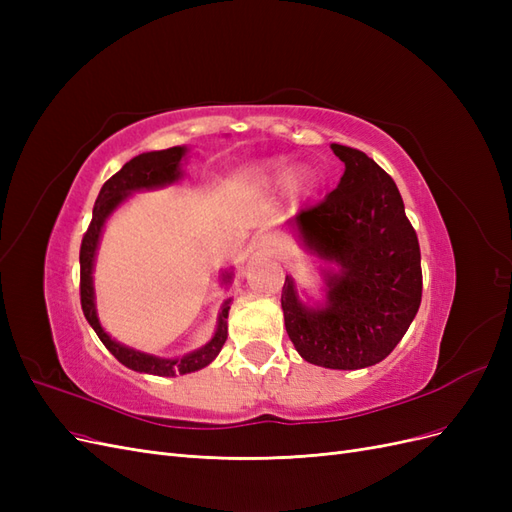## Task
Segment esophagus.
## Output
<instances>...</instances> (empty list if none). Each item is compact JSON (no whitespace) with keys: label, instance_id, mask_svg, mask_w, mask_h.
Returning <instances> with one entry per match:
<instances>
[{"label":"esophagus","instance_id":"34e87169","mask_svg":"<svg viewBox=\"0 0 512 512\" xmlns=\"http://www.w3.org/2000/svg\"><path fill=\"white\" fill-rule=\"evenodd\" d=\"M256 241L262 250H277V247H280V241H277L273 235H260Z\"/></svg>","mask_w":512,"mask_h":512}]
</instances>
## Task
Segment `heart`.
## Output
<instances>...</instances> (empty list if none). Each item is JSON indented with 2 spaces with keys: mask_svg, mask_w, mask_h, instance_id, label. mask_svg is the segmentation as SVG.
<instances>
[{
  "mask_svg": "<svg viewBox=\"0 0 512 512\" xmlns=\"http://www.w3.org/2000/svg\"><path fill=\"white\" fill-rule=\"evenodd\" d=\"M292 175H294V164H292L290 160H280V162L271 164L269 173H267L269 181H275V183H284V181H288ZM297 181L303 183V185L309 181L307 170H301V173L297 175Z\"/></svg>",
  "mask_w": 512,
  "mask_h": 512,
  "instance_id": "heart-1",
  "label": "heart"
}]
</instances>
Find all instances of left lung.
<instances>
[{"mask_svg":"<svg viewBox=\"0 0 512 512\" xmlns=\"http://www.w3.org/2000/svg\"><path fill=\"white\" fill-rule=\"evenodd\" d=\"M331 149L346 164L337 188L290 222L309 252L339 269L324 273L322 307L301 303L286 275L284 324L307 363L363 369L393 352L418 312L421 247L395 181L363 151Z\"/></svg>","mask_w":512,"mask_h":512,"instance_id":"obj_1","label":"left lung"}]
</instances>
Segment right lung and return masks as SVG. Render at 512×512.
Masks as SVG:
<instances>
[{"instance_id": "right-lung-1", "label": "right lung", "mask_w": 512, "mask_h": 512, "mask_svg": "<svg viewBox=\"0 0 512 512\" xmlns=\"http://www.w3.org/2000/svg\"><path fill=\"white\" fill-rule=\"evenodd\" d=\"M185 147H170L162 151H147L141 153V156L132 158L130 162L123 164L119 173H115L111 179H108L102 190L98 194V200L94 205V218H91V224L85 232L83 243H81V307L87 322L91 324V329L96 331L100 337V342L106 346V350L111 352L115 359L126 365L134 371H141V374H153V376H177V374H192V371H198L207 367L215 356L220 354L226 337H228V309L230 301L222 305V312L218 316V329H215V335L211 337V342L205 344L203 348H198L190 354H183L179 359H160V356L138 352L134 348L123 346L115 339H111L96 314V303H94V260H96V250H98V241L102 235V228L111 215L123 200H126L132 192L138 190H153V188H162V185L175 183L181 177V160L185 156ZM224 280H230V273H226Z\"/></svg>"}]
</instances>
